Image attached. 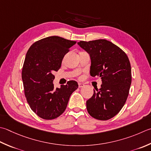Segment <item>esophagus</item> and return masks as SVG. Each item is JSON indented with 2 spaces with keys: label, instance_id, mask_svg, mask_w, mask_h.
<instances>
[{
  "label": "esophagus",
  "instance_id": "esophagus-1",
  "mask_svg": "<svg viewBox=\"0 0 151 151\" xmlns=\"http://www.w3.org/2000/svg\"><path fill=\"white\" fill-rule=\"evenodd\" d=\"M84 86V84L83 83H78V87L79 88H82Z\"/></svg>",
  "mask_w": 151,
  "mask_h": 151
}]
</instances>
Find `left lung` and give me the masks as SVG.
<instances>
[{"label":"left lung","instance_id":"left-lung-1","mask_svg":"<svg viewBox=\"0 0 151 151\" xmlns=\"http://www.w3.org/2000/svg\"><path fill=\"white\" fill-rule=\"evenodd\" d=\"M78 45L90 54V75L101 78V88L93 90L86 101L91 116L107 120L119 113L128 98L132 82V69L126 53L105 39L80 41Z\"/></svg>","mask_w":151,"mask_h":151}]
</instances>
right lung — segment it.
I'll return each instance as SVG.
<instances>
[{
    "mask_svg": "<svg viewBox=\"0 0 151 151\" xmlns=\"http://www.w3.org/2000/svg\"><path fill=\"white\" fill-rule=\"evenodd\" d=\"M76 42L48 37L32 44L27 52L22 73L25 96L31 110L43 119H55L63 114L70 95L78 87L74 81L56 89L53 84V73L60 69L65 55Z\"/></svg>",
    "mask_w": 151,
    "mask_h": 151,
    "instance_id": "obj_1",
    "label": "right lung"
}]
</instances>
